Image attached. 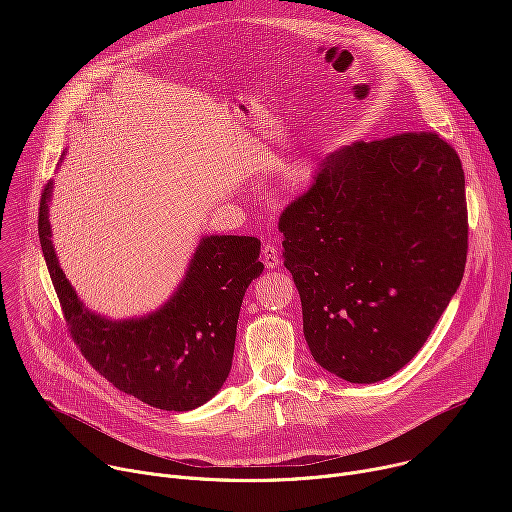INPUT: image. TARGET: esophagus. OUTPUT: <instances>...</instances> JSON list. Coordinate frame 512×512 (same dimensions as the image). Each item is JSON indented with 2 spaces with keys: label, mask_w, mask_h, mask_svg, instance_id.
I'll return each mask as SVG.
<instances>
[{
  "label": "esophagus",
  "mask_w": 512,
  "mask_h": 512,
  "mask_svg": "<svg viewBox=\"0 0 512 512\" xmlns=\"http://www.w3.org/2000/svg\"><path fill=\"white\" fill-rule=\"evenodd\" d=\"M263 263L267 269H277L279 265V251L273 243H265L263 245Z\"/></svg>",
  "instance_id": "1"
}]
</instances>
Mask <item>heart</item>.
Returning <instances> with one entry per match:
<instances>
[{"instance_id": "obj_1", "label": "heart", "mask_w": 512, "mask_h": 512, "mask_svg": "<svg viewBox=\"0 0 512 512\" xmlns=\"http://www.w3.org/2000/svg\"><path fill=\"white\" fill-rule=\"evenodd\" d=\"M314 176H316V164L310 158H302L289 166L285 180L291 188L304 190L314 182Z\"/></svg>"}]
</instances>
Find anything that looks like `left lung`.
Listing matches in <instances>:
<instances>
[{
    "label": "left lung",
    "mask_w": 512,
    "mask_h": 512,
    "mask_svg": "<svg viewBox=\"0 0 512 512\" xmlns=\"http://www.w3.org/2000/svg\"><path fill=\"white\" fill-rule=\"evenodd\" d=\"M279 231L314 360L348 383L383 381L419 352L460 287V158L435 133L344 145Z\"/></svg>",
    "instance_id": "1"
}]
</instances>
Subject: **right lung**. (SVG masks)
<instances>
[{
	"label": "right lung",
	"instance_id": "obj_1",
	"mask_svg": "<svg viewBox=\"0 0 512 512\" xmlns=\"http://www.w3.org/2000/svg\"><path fill=\"white\" fill-rule=\"evenodd\" d=\"M52 190L50 180L40 200V245L68 330L93 369L119 391L164 411L210 401L231 373L243 296L263 271L261 241L204 235L158 310L113 320L85 306L60 267L50 227Z\"/></svg>",
	"mask_w": 512,
	"mask_h": 512
}]
</instances>
